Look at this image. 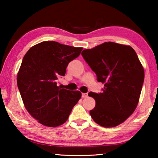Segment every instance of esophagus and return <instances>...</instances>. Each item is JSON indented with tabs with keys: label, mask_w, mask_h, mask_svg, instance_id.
<instances>
[{
	"label": "esophagus",
	"mask_w": 158,
	"mask_h": 158,
	"mask_svg": "<svg viewBox=\"0 0 158 158\" xmlns=\"http://www.w3.org/2000/svg\"><path fill=\"white\" fill-rule=\"evenodd\" d=\"M88 96V93H82L81 94V97L83 98H86Z\"/></svg>",
	"instance_id": "esophagus-1"
}]
</instances>
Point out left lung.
Masks as SVG:
<instances>
[{
	"mask_svg": "<svg viewBox=\"0 0 158 158\" xmlns=\"http://www.w3.org/2000/svg\"><path fill=\"white\" fill-rule=\"evenodd\" d=\"M83 58L104 84L102 93L90 92L95 100L90 114L96 123L113 127L123 123L138 105L144 70L135 51L130 46L105 42L84 49Z\"/></svg>",
	"mask_w": 158,
	"mask_h": 158,
	"instance_id": "1",
	"label": "left lung"
}]
</instances>
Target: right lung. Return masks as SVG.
<instances>
[{
	"instance_id": "right-lung-1",
	"label": "right lung",
	"mask_w": 158,
	"mask_h": 158,
	"mask_svg": "<svg viewBox=\"0 0 158 158\" xmlns=\"http://www.w3.org/2000/svg\"><path fill=\"white\" fill-rule=\"evenodd\" d=\"M83 48L45 41L29 49L17 74V86L24 106L34 118L48 127L63 124L81 97L78 90L58 86L70 61Z\"/></svg>"
}]
</instances>
